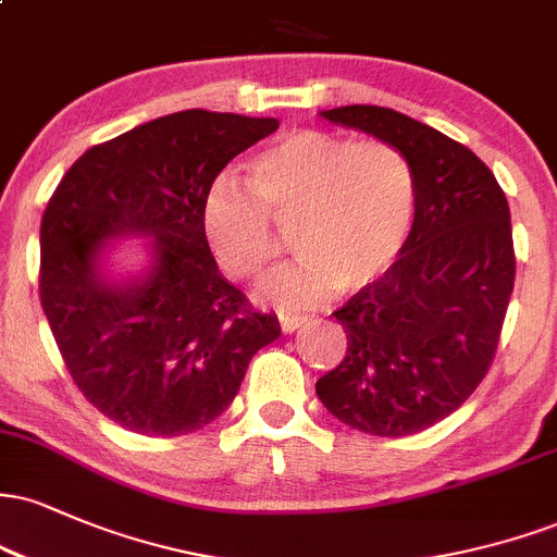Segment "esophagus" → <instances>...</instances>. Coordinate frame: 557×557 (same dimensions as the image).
<instances>
[{
  "label": "esophagus",
  "mask_w": 557,
  "mask_h": 557,
  "mask_svg": "<svg viewBox=\"0 0 557 557\" xmlns=\"http://www.w3.org/2000/svg\"><path fill=\"white\" fill-rule=\"evenodd\" d=\"M306 317H280V327L283 332H296L298 327H304Z\"/></svg>",
  "instance_id": "1"
}]
</instances>
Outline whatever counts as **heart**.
<instances>
[{
  "mask_svg": "<svg viewBox=\"0 0 557 557\" xmlns=\"http://www.w3.org/2000/svg\"><path fill=\"white\" fill-rule=\"evenodd\" d=\"M246 185H212L201 207L203 238L230 280L251 283L283 246L276 230L290 233L298 259L259 287L283 311L376 283L417 222V172L387 140L290 131L248 159Z\"/></svg>",
  "mask_w": 557,
  "mask_h": 557,
  "instance_id": "obj_1",
  "label": "heart"
}]
</instances>
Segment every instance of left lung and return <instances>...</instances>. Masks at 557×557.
<instances>
[{
  "label": "left lung",
  "mask_w": 557,
  "mask_h": 557,
  "mask_svg": "<svg viewBox=\"0 0 557 557\" xmlns=\"http://www.w3.org/2000/svg\"><path fill=\"white\" fill-rule=\"evenodd\" d=\"M322 117L398 146L417 172L411 240L335 311L348 350L317 382L350 430L406 437L450 417L490 372L516 280L510 209L474 151L408 114L350 104Z\"/></svg>",
  "instance_id": "8db88e82"
}]
</instances>
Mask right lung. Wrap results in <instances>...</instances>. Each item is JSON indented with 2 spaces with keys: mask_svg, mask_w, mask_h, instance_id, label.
Masks as SVG:
<instances>
[{
  "mask_svg": "<svg viewBox=\"0 0 557 557\" xmlns=\"http://www.w3.org/2000/svg\"><path fill=\"white\" fill-rule=\"evenodd\" d=\"M274 117L185 110L91 146L41 216L38 296L70 376L125 430L181 437L238 395L253 354L280 337L216 270L203 198L233 157L277 131ZM152 238L144 278L100 277L103 243Z\"/></svg>",
  "mask_w": 557,
  "mask_h": 557,
  "instance_id": "obj_1",
  "label": "right lung"
}]
</instances>
